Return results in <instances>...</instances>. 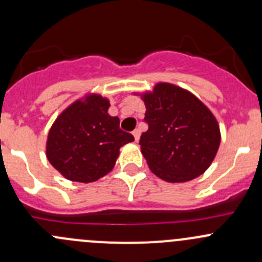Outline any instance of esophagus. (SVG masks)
<instances>
[{"instance_id": "1", "label": "esophagus", "mask_w": 262, "mask_h": 262, "mask_svg": "<svg viewBox=\"0 0 262 262\" xmlns=\"http://www.w3.org/2000/svg\"><path fill=\"white\" fill-rule=\"evenodd\" d=\"M133 136H134V139H136V142H138L139 137H141V132H139V129H136V130L133 132Z\"/></svg>"}]
</instances>
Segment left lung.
Wrapping results in <instances>:
<instances>
[{
  "label": "left lung",
  "instance_id": "obj_1",
  "mask_svg": "<svg viewBox=\"0 0 262 262\" xmlns=\"http://www.w3.org/2000/svg\"><path fill=\"white\" fill-rule=\"evenodd\" d=\"M141 150L150 171L167 182H186L204 173L213 162L221 130L209 109L187 90L160 82L144 92Z\"/></svg>",
  "mask_w": 262,
  "mask_h": 262
}]
</instances>
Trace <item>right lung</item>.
Returning a JSON list of instances; mask_svg holds the SVG:
<instances>
[{
  "instance_id": "1",
  "label": "right lung",
  "mask_w": 262,
  "mask_h": 262,
  "mask_svg": "<svg viewBox=\"0 0 262 262\" xmlns=\"http://www.w3.org/2000/svg\"><path fill=\"white\" fill-rule=\"evenodd\" d=\"M110 102L89 94L60 113L47 139V158L67 180L94 182L114 168L119 149L134 141L119 128L118 116L107 114Z\"/></svg>"
}]
</instances>
